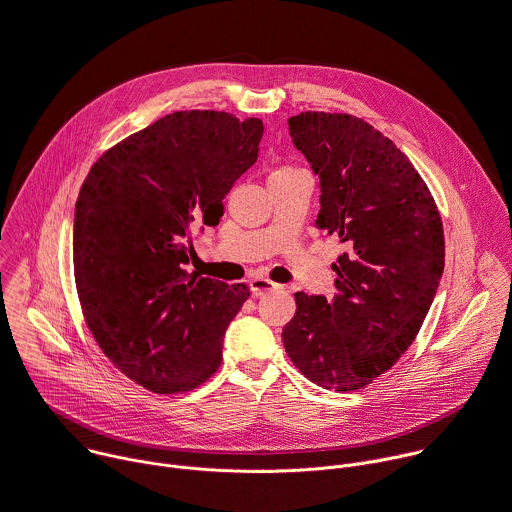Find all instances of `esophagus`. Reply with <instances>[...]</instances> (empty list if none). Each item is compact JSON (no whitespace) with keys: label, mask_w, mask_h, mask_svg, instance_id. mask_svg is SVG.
Here are the masks:
<instances>
[{"label":"esophagus","mask_w":512,"mask_h":512,"mask_svg":"<svg viewBox=\"0 0 512 512\" xmlns=\"http://www.w3.org/2000/svg\"><path fill=\"white\" fill-rule=\"evenodd\" d=\"M280 288H282L280 284H276V282H272L268 278H254V280H250V290H252L254 296H264V294L280 290Z\"/></svg>","instance_id":"1"}]
</instances>
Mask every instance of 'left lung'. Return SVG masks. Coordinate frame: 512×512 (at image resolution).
<instances>
[{
    "label": "left lung",
    "instance_id": "left-lung-1",
    "mask_svg": "<svg viewBox=\"0 0 512 512\" xmlns=\"http://www.w3.org/2000/svg\"><path fill=\"white\" fill-rule=\"evenodd\" d=\"M320 184L316 228L346 246L332 270L338 294L296 292L282 340L312 382L350 392L384 374L412 344L444 270L442 220L410 160L348 114L288 120Z\"/></svg>",
    "mask_w": 512,
    "mask_h": 512
}]
</instances>
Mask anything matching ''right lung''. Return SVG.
I'll return each instance as SVG.
<instances>
[{
	"instance_id": "1",
	"label": "right lung",
	"mask_w": 512,
	"mask_h": 512,
	"mask_svg": "<svg viewBox=\"0 0 512 512\" xmlns=\"http://www.w3.org/2000/svg\"><path fill=\"white\" fill-rule=\"evenodd\" d=\"M264 124L228 112H174L108 150L74 214V272L96 342L158 394L200 386L250 290L190 276L186 238L218 224L222 200L258 160Z\"/></svg>"
}]
</instances>
